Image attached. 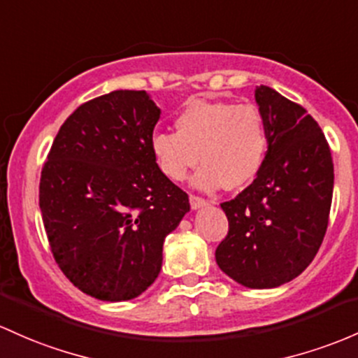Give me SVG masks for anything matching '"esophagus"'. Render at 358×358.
Segmentation results:
<instances>
[{"instance_id":"obj_1","label":"esophagus","mask_w":358,"mask_h":358,"mask_svg":"<svg viewBox=\"0 0 358 358\" xmlns=\"http://www.w3.org/2000/svg\"><path fill=\"white\" fill-rule=\"evenodd\" d=\"M190 206H192V209L194 210H197V209H202V207H206L207 206V200H203V199H200V197H197V195H190Z\"/></svg>"}]
</instances>
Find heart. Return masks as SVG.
<instances>
[{
  "label": "heart",
  "mask_w": 358,
  "mask_h": 358,
  "mask_svg": "<svg viewBox=\"0 0 358 358\" xmlns=\"http://www.w3.org/2000/svg\"><path fill=\"white\" fill-rule=\"evenodd\" d=\"M175 129L151 139L159 171L173 182H182L199 159L203 166L192 183L206 192L245 188L262 170L268 137L255 105L192 100L176 117Z\"/></svg>",
  "instance_id": "1"
}]
</instances>
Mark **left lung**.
<instances>
[{"label": "left lung", "mask_w": 358, "mask_h": 358, "mask_svg": "<svg viewBox=\"0 0 358 358\" xmlns=\"http://www.w3.org/2000/svg\"><path fill=\"white\" fill-rule=\"evenodd\" d=\"M268 148L260 173L221 203L229 221L215 262L248 289H273L308 268L323 243L333 199V159L317 122L270 86L255 92Z\"/></svg>", "instance_id": "8db88e82"}]
</instances>
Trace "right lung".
<instances>
[{
	"instance_id": "add662e5",
	"label": "right lung",
	"mask_w": 358,
	"mask_h": 358,
	"mask_svg": "<svg viewBox=\"0 0 358 358\" xmlns=\"http://www.w3.org/2000/svg\"><path fill=\"white\" fill-rule=\"evenodd\" d=\"M159 115L146 92L93 98L61 125L42 168L38 206L50 250L95 299L141 296L159 275L164 238L190 210L152 156Z\"/></svg>"
}]
</instances>
